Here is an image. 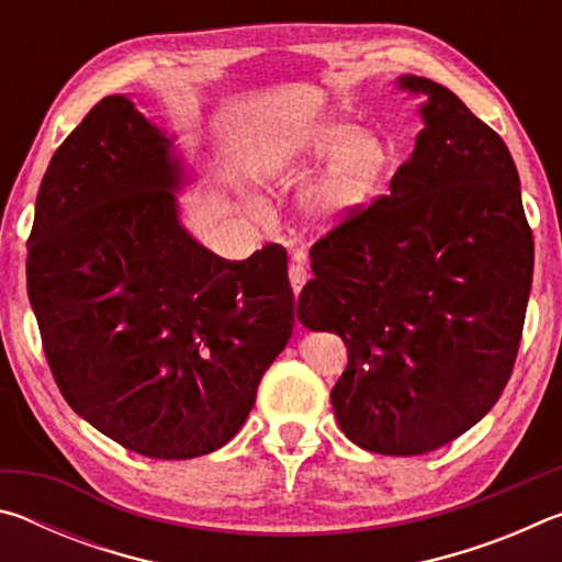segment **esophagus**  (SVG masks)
<instances>
[{"instance_id":"34e87169","label":"esophagus","mask_w":562,"mask_h":562,"mask_svg":"<svg viewBox=\"0 0 562 562\" xmlns=\"http://www.w3.org/2000/svg\"><path fill=\"white\" fill-rule=\"evenodd\" d=\"M307 278H310L307 262H304L302 255H297V258H294L292 265H290V284H292L294 294H300V290L304 288V282H307Z\"/></svg>"}]
</instances>
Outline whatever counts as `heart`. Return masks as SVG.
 <instances>
[{
    "label": "heart",
    "mask_w": 562,
    "mask_h": 562,
    "mask_svg": "<svg viewBox=\"0 0 562 562\" xmlns=\"http://www.w3.org/2000/svg\"><path fill=\"white\" fill-rule=\"evenodd\" d=\"M327 159L330 164L302 198V215L315 231H335L372 201L392 168L394 150L382 136L341 116L278 128L260 146V168L272 176L317 168Z\"/></svg>",
    "instance_id": "heart-1"
}]
</instances>
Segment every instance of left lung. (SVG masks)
<instances>
[{
  "label": "left lung",
  "mask_w": 562,
  "mask_h": 562,
  "mask_svg": "<svg viewBox=\"0 0 562 562\" xmlns=\"http://www.w3.org/2000/svg\"><path fill=\"white\" fill-rule=\"evenodd\" d=\"M389 193L312 245L297 317L335 331L349 364L331 389L361 449L418 456L459 439L506 389L532 282V233L508 146L441 83Z\"/></svg>",
  "instance_id": "left-lung-1"
}]
</instances>
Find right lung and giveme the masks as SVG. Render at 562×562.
<instances>
[{
  "label": "right lung",
  "mask_w": 562,
  "mask_h": 562,
  "mask_svg": "<svg viewBox=\"0 0 562 562\" xmlns=\"http://www.w3.org/2000/svg\"><path fill=\"white\" fill-rule=\"evenodd\" d=\"M170 140L106 97L56 148L36 195L26 290L76 414L148 459L240 431L294 327L288 252L223 260L178 223Z\"/></svg>",
  "instance_id": "right-lung-1"
}]
</instances>
